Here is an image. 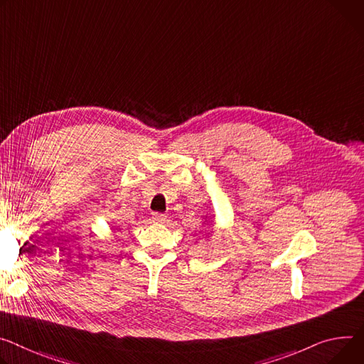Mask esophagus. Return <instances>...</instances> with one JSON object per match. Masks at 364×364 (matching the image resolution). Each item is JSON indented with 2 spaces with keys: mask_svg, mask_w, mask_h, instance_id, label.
<instances>
[{
  "mask_svg": "<svg viewBox=\"0 0 364 364\" xmlns=\"http://www.w3.org/2000/svg\"><path fill=\"white\" fill-rule=\"evenodd\" d=\"M167 218H168V216L165 215V213H158V212L152 215V220L156 222V223H164L165 220H167Z\"/></svg>",
  "mask_w": 364,
  "mask_h": 364,
  "instance_id": "obj_1",
  "label": "esophagus"
}]
</instances>
